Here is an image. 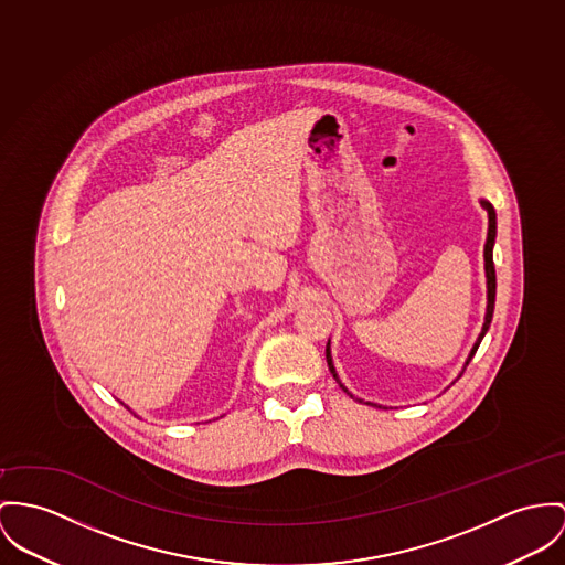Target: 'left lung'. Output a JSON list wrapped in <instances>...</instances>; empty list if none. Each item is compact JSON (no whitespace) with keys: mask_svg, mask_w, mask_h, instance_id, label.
<instances>
[{"mask_svg":"<svg viewBox=\"0 0 565 565\" xmlns=\"http://www.w3.org/2000/svg\"><path fill=\"white\" fill-rule=\"evenodd\" d=\"M479 204H481V209L488 213V236H486V245H483V270H486V316H483L481 333H479L476 344H473L471 352H469V356H467V361H465V367L469 365V361H471V359H473V354L478 352L479 344H481V340H483L486 331L490 329L492 313H494V295H497V275H494V262H492V249H494V238H497V213H494V209H492V204H490L488 200H479ZM327 363H329V370H331L333 379L338 381V385H340L342 390L347 391L350 397H354V395L344 387V383L340 381V376H338V370H335V365H333V356H331V340L327 342ZM465 367H462V372H465ZM462 372L458 374V379L462 376ZM354 399L363 402L361 397H354ZM365 404H372V406L385 408V406L374 404V402H365Z\"/></svg>","mask_w":565,"mask_h":565,"instance_id":"obj_1","label":"left lung"}]
</instances>
